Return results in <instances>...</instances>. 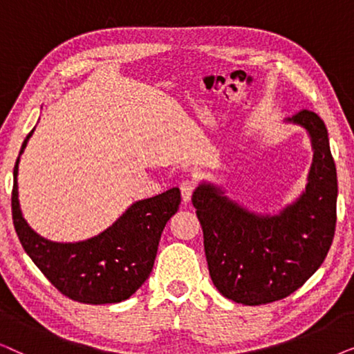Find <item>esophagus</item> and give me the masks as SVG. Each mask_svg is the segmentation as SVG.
<instances>
[{
  "label": "esophagus",
  "mask_w": 354,
  "mask_h": 354,
  "mask_svg": "<svg viewBox=\"0 0 354 354\" xmlns=\"http://www.w3.org/2000/svg\"><path fill=\"white\" fill-rule=\"evenodd\" d=\"M178 187H180V193H182V200H183V203L190 201L193 192H195L196 183L193 182L192 178H185V180H182L180 183H178Z\"/></svg>",
  "instance_id": "esophagus-1"
}]
</instances>
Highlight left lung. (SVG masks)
Returning <instances> with one entry per match:
<instances>
[{
  "mask_svg": "<svg viewBox=\"0 0 354 354\" xmlns=\"http://www.w3.org/2000/svg\"><path fill=\"white\" fill-rule=\"evenodd\" d=\"M288 120L308 130L314 158L306 192L279 216H256L203 183L192 203L216 288L235 303L259 306L301 287L326 259L337 225V169L324 120L301 109Z\"/></svg>",
  "mask_w": 354,
  "mask_h": 354,
  "instance_id": "1",
  "label": "left lung"
}]
</instances>
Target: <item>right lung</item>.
Segmentation results:
<instances>
[{
	"label": "right lung",
	"instance_id": "obj_1",
	"mask_svg": "<svg viewBox=\"0 0 354 354\" xmlns=\"http://www.w3.org/2000/svg\"><path fill=\"white\" fill-rule=\"evenodd\" d=\"M33 130L24 140L21 154ZM19 154V156H21ZM14 166L12 222L22 248L43 275L67 298L86 304L119 303L132 297L151 274L167 221L178 211L180 190L137 201L108 230L79 243H56L35 234L22 217Z\"/></svg>",
	"mask_w": 354,
	"mask_h": 354
}]
</instances>
